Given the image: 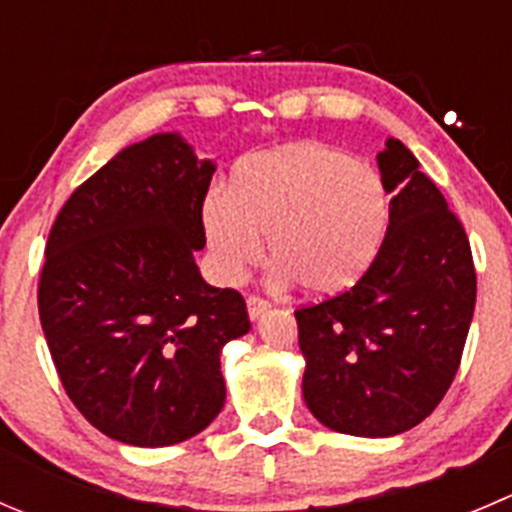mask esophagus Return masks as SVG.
<instances>
[{"label":"esophagus","instance_id":"34e87169","mask_svg":"<svg viewBox=\"0 0 512 512\" xmlns=\"http://www.w3.org/2000/svg\"><path fill=\"white\" fill-rule=\"evenodd\" d=\"M267 310H270V302L267 300H262V297L257 295L247 297V312H250V320H260Z\"/></svg>","mask_w":512,"mask_h":512}]
</instances>
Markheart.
Segmentation results:
<instances>
[{"label": "heart", "mask_w": 512, "mask_h": 512, "mask_svg": "<svg viewBox=\"0 0 512 512\" xmlns=\"http://www.w3.org/2000/svg\"><path fill=\"white\" fill-rule=\"evenodd\" d=\"M388 225V192L365 162L322 142H292L247 157L227 195L210 192L202 227L222 280H240L267 237L277 282L307 295L345 292L375 260Z\"/></svg>", "instance_id": "heart-1"}]
</instances>
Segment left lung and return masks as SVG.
<instances>
[{"label": "left lung", "instance_id": "left-lung-1", "mask_svg": "<svg viewBox=\"0 0 512 512\" xmlns=\"http://www.w3.org/2000/svg\"><path fill=\"white\" fill-rule=\"evenodd\" d=\"M390 225L365 275L295 310L302 395L325 428L390 438L423 423L448 393L475 310L468 235L400 140L377 155Z\"/></svg>", "mask_w": 512, "mask_h": 512}]
</instances>
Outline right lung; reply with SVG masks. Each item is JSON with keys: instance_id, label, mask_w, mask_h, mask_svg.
<instances>
[{"instance_id": "obj_1", "label": "right lung", "mask_w": 512, "mask_h": 512, "mask_svg": "<svg viewBox=\"0 0 512 512\" xmlns=\"http://www.w3.org/2000/svg\"><path fill=\"white\" fill-rule=\"evenodd\" d=\"M212 175L180 135H152L82 182L49 232L44 337L74 408L119 443H182L225 405L220 352L250 317L195 262Z\"/></svg>"}]
</instances>
